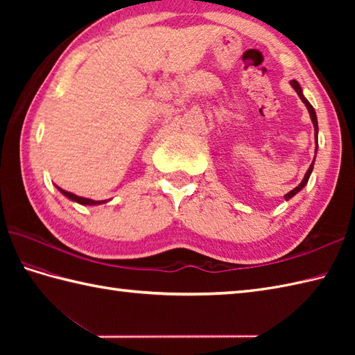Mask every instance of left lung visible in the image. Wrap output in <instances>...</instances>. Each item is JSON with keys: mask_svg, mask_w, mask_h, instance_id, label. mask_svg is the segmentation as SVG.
Instances as JSON below:
<instances>
[{"mask_svg": "<svg viewBox=\"0 0 355 355\" xmlns=\"http://www.w3.org/2000/svg\"><path fill=\"white\" fill-rule=\"evenodd\" d=\"M291 84V87L294 88V92L297 93V96L300 97V101H302L304 103H305V107H306V110H308V112H310V117H311V122H313V126H314V139H315V150L314 153L318 154V132H319V126H318V116H315V111H314V108H313V105L306 101V97L304 96V92H302V88H300V85H299V82L297 80H291L290 82ZM314 160H315V155H314ZM314 160H313V163L310 164V168H308V171H306V173H305V177H304V180L302 182H300V184L299 186H296L294 187L293 191H290L288 193H285V200L288 201L290 198H293L294 195H296L297 192H300L305 187V184L308 183V180H310V175H311V172H313V168H314Z\"/></svg>", "mask_w": 355, "mask_h": 355, "instance_id": "1", "label": "left lung"}]
</instances>
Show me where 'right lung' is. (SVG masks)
<instances>
[{
	"label": "right lung",
	"mask_w": 355,
	"mask_h": 355,
	"mask_svg": "<svg viewBox=\"0 0 355 355\" xmlns=\"http://www.w3.org/2000/svg\"><path fill=\"white\" fill-rule=\"evenodd\" d=\"M56 187H58V191L64 195V197H67V198L74 201V202H79V205H82V206H99V205H103V202H107V200L94 201V200H92V198L78 197V195H74V193H71V192H67V191L61 189V187H59V186H56Z\"/></svg>",
	"instance_id": "right-lung-1"
}]
</instances>
